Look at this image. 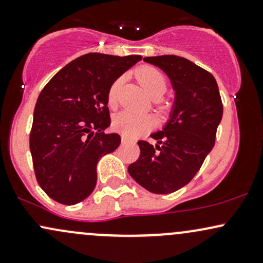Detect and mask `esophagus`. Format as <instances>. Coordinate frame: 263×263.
<instances>
[{
    "label": "esophagus",
    "mask_w": 263,
    "mask_h": 263,
    "mask_svg": "<svg viewBox=\"0 0 263 263\" xmlns=\"http://www.w3.org/2000/svg\"><path fill=\"white\" fill-rule=\"evenodd\" d=\"M121 141H122V143H123V144H126V143H129V142H131V141H129V138L125 137V136H122V137H121Z\"/></svg>",
    "instance_id": "esophagus-1"
}]
</instances>
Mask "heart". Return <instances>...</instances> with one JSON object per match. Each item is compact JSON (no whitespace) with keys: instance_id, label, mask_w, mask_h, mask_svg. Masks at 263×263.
Here are the masks:
<instances>
[{"instance_id":"b5f03b06","label":"heart","mask_w":263,"mask_h":263,"mask_svg":"<svg viewBox=\"0 0 263 263\" xmlns=\"http://www.w3.org/2000/svg\"><path fill=\"white\" fill-rule=\"evenodd\" d=\"M136 78L146 89V91L152 96L153 99H159L167 92L168 90V79L159 69L151 65H144L136 70ZM123 78L119 77L115 79L108 87L107 91V102L110 106H114L117 101L120 89H121ZM152 119L144 115H136L129 111H122L114 117V127L117 132L126 136V137H135L141 134L143 129L152 126Z\"/></svg>"}]
</instances>
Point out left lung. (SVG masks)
<instances>
[{"label": "left lung", "mask_w": 263, "mask_h": 263, "mask_svg": "<svg viewBox=\"0 0 263 263\" xmlns=\"http://www.w3.org/2000/svg\"><path fill=\"white\" fill-rule=\"evenodd\" d=\"M161 68L176 90V105L163 131L151 137L156 146L138 141L140 157L128 165L134 179L155 194H171L186 185L215 144L222 102L215 78L178 55L146 57Z\"/></svg>", "instance_id": "obj_1"}]
</instances>
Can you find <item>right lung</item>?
<instances>
[{
  "label": "right lung",
  "mask_w": 263,
  "mask_h": 263,
  "mask_svg": "<svg viewBox=\"0 0 263 263\" xmlns=\"http://www.w3.org/2000/svg\"><path fill=\"white\" fill-rule=\"evenodd\" d=\"M141 55L87 53L65 65L38 96L29 135L35 178L45 194L64 205L95 189L96 164L121 143L105 134L111 123L108 87Z\"/></svg>",
  "instance_id": "add662e5"
}]
</instances>
